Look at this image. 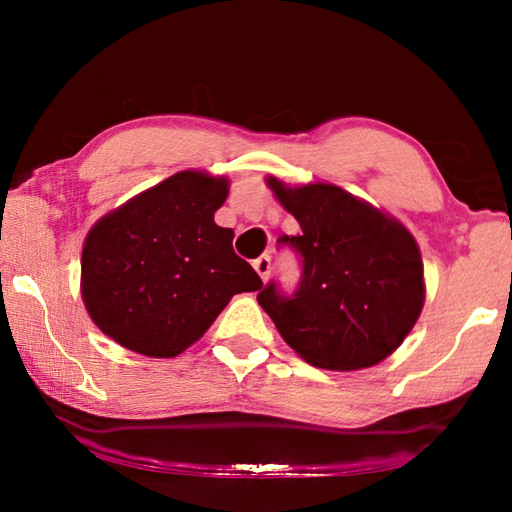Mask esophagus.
Here are the masks:
<instances>
[{"label": "esophagus", "instance_id": "34e87169", "mask_svg": "<svg viewBox=\"0 0 512 512\" xmlns=\"http://www.w3.org/2000/svg\"><path fill=\"white\" fill-rule=\"evenodd\" d=\"M253 266H255L257 275L262 277V280L266 282V280H268V275H271V255H262V257H257L255 262H253Z\"/></svg>", "mask_w": 512, "mask_h": 512}]
</instances>
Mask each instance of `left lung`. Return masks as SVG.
I'll return each instance as SVG.
<instances>
[{
  "mask_svg": "<svg viewBox=\"0 0 512 512\" xmlns=\"http://www.w3.org/2000/svg\"><path fill=\"white\" fill-rule=\"evenodd\" d=\"M302 235L277 239L300 257L293 293L271 280L257 302L316 368L359 370L386 359L418 320L422 257L411 232L334 185L284 187L268 178Z\"/></svg>",
  "mask_w": 512,
  "mask_h": 512,
  "instance_id": "8db88e82",
  "label": "left lung"
}]
</instances>
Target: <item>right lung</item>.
I'll use <instances>...</instances> for the list:
<instances>
[{
	"label": "right lung",
	"mask_w": 512,
	"mask_h": 512,
	"mask_svg": "<svg viewBox=\"0 0 512 512\" xmlns=\"http://www.w3.org/2000/svg\"><path fill=\"white\" fill-rule=\"evenodd\" d=\"M228 180L180 171L94 225L81 293L103 334L144 357H176L207 332L235 293L262 280L214 223Z\"/></svg>",
	"instance_id": "1"
}]
</instances>
